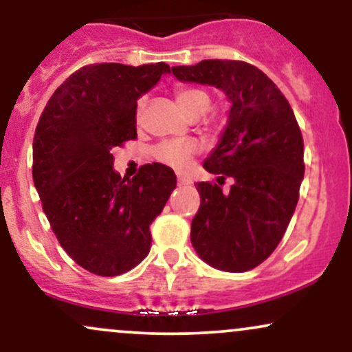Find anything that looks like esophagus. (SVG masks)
Listing matches in <instances>:
<instances>
[{
  "instance_id": "esophagus-1",
  "label": "esophagus",
  "mask_w": 352,
  "mask_h": 352,
  "mask_svg": "<svg viewBox=\"0 0 352 352\" xmlns=\"http://www.w3.org/2000/svg\"><path fill=\"white\" fill-rule=\"evenodd\" d=\"M177 182H179L180 187H182V185H190V184H192V180L185 179V177H180V175H179V179H177Z\"/></svg>"
}]
</instances>
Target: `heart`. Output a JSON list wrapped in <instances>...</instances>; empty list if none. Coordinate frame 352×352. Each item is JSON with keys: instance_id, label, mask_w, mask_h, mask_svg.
I'll return each mask as SVG.
<instances>
[{"instance_id": "b5f03b06", "label": "heart", "mask_w": 352, "mask_h": 352, "mask_svg": "<svg viewBox=\"0 0 352 352\" xmlns=\"http://www.w3.org/2000/svg\"><path fill=\"white\" fill-rule=\"evenodd\" d=\"M175 99L179 106L188 117L204 116L210 107V96L199 87H177ZM145 107V98H140L137 102V117L142 116ZM200 151L199 142L193 139H173L164 140L152 148V157L159 164L175 168V170H185L188 167L195 153Z\"/></svg>"}]
</instances>
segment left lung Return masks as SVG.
I'll return each instance as SVG.
<instances>
[{
  "instance_id": "obj_1",
  "label": "left lung",
  "mask_w": 352,
  "mask_h": 352,
  "mask_svg": "<svg viewBox=\"0 0 352 352\" xmlns=\"http://www.w3.org/2000/svg\"><path fill=\"white\" fill-rule=\"evenodd\" d=\"M180 80L217 86L232 100L221 142L204 168L216 182H199L200 208L190 240L204 261L241 273L263 263L292 220L302 175L305 144L288 99L263 71L245 60L205 59L172 67ZM227 176L236 184L225 194Z\"/></svg>"
}]
</instances>
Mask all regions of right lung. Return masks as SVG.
<instances>
[{
  "mask_svg": "<svg viewBox=\"0 0 352 352\" xmlns=\"http://www.w3.org/2000/svg\"><path fill=\"white\" fill-rule=\"evenodd\" d=\"M168 71L165 63L89 64L56 89L36 125L33 180L44 213L64 252L98 276L147 256L152 221L177 187L162 164L120 179L111 152L137 139V99Z\"/></svg>",
  "mask_w": 352,
  "mask_h": 352,
  "instance_id": "1",
  "label": "right lung"
}]
</instances>
